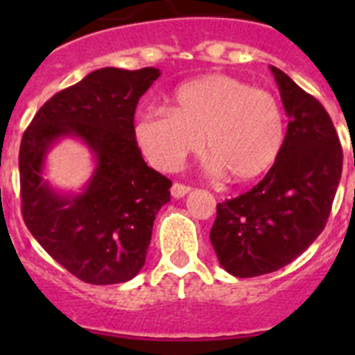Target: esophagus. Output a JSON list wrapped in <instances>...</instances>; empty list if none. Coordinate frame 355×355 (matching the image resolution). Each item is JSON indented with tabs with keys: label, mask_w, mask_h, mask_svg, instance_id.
I'll list each match as a JSON object with an SVG mask.
<instances>
[{
	"label": "esophagus",
	"mask_w": 355,
	"mask_h": 355,
	"mask_svg": "<svg viewBox=\"0 0 355 355\" xmlns=\"http://www.w3.org/2000/svg\"><path fill=\"white\" fill-rule=\"evenodd\" d=\"M171 193L174 199H183L187 193H190V187H187V184H181V183H174L171 188Z\"/></svg>",
	"instance_id": "1"
}]
</instances>
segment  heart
Instances as JSON below:
<instances>
[{"instance_id":"heart-1","label":"heart","mask_w":355,"mask_h":355,"mask_svg":"<svg viewBox=\"0 0 355 355\" xmlns=\"http://www.w3.org/2000/svg\"><path fill=\"white\" fill-rule=\"evenodd\" d=\"M202 137L209 167L234 183H252L283 153V108L270 92L215 72L180 85L167 112H146L135 122V140L159 171H175L200 149Z\"/></svg>"}]
</instances>
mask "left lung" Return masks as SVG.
<instances>
[{
	"label": "left lung",
	"instance_id": "1",
	"mask_svg": "<svg viewBox=\"0 0 355 355\" xmlns=\"http://www.w3.org/2000/svg\"><path fill=\"white\" fill-rule=\"evenodd\" d=\"M288 119L275 167L247 193L216 206L209 240L234 277H256L299 258L324 231L343 168L334 124L315 97L270 65Z\"/></svg>",
	"mask_w": 355,
	"mask_h": 355
}]
</instances>
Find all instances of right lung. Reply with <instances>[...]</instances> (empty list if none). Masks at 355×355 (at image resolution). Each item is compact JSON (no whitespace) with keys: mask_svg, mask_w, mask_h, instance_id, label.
<instances>
[{"mask_svg":"<svg viewBox=\"0 0 355 355\" xmlns=\"http://www.w3.org/2000/svg\"><path fill=\"white\" fill-rule=\"evenodd\" d=\"M159 74L156 67L92 71L44 103L21 140L24 224L85 283H126L139 274L156 215L171 200V180L144 162L135 140V110ZM64 138L80 139L94 159L78 193H62L43 178L49 150Z\"/></svg>","mask_w":355,"mask_h":355,"instance_id":"obj_1","label":"right lung"}]
</instances>
